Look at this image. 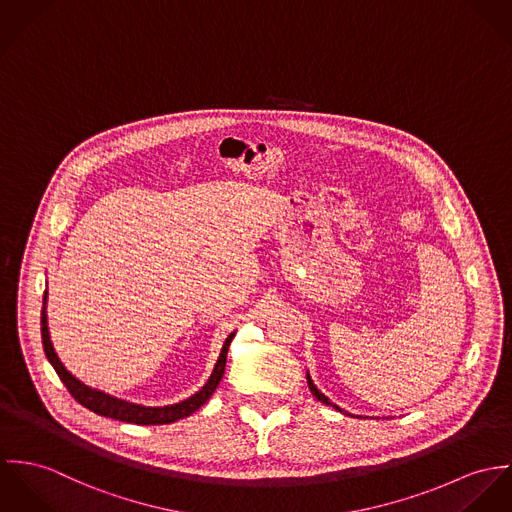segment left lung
<instances>
[{"label": "left lung", "instance_id": "1", "mask_svg": "<svg viewBox=\"0 0 512 512\" xmlns=\"http://www.w3.org/2000/svg\"><path fill=\"white\" fill-rule=\"evenodd\" d=\"M306 379H308V387H310V391H312V395H314V397L318 398V400H320V402H324V404H328V406H334V408H336V410H340V412H343V410H341L340 406H338V404H334V402H332V400H330V398L326 397V395H324V393H320V391H318V387H316V385H314V381H312V377H310V373H306Z\"/></svg>", "mask_w": 512, "mask_h": 512}]
</instances>
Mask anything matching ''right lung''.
<instances>
[{"mask_svg": "<svg viewBox=\"0 0 512 512\" xmlns=\"http://www.w3.org/2000/svg\"><path fill=\"white\" fill-rule=\"evenodd\" d=\"M41 336H43V347H45V355L49 359V363L55 367L60 381L64 383V387L68 389V393L78 400L82 406H86L88 410L100 414V416H108L115 418L121 422H131V424H141V426H155V424H171L180 418L190 416L192 412H196L208 398L212 397V393L216 391V387L220 385L224 371H226V357H228L229 343L233 340L235 332H231L224 347L220 351V357L214 365V371L210 375V379L206 381V385L194 393L192 397L184 398L176 404H167V406H143V404H135L123 398L112 397L104 391L92 389L88 385H84L80 379H76L58 359L57 351L53 347L51 334H49V324H47V292L43 298V310H41Z\"/></svg>", "mask_w": 512, "mask_h": 512, "instance_id": "obj_1", "label": "right lung"}]
</instances>
